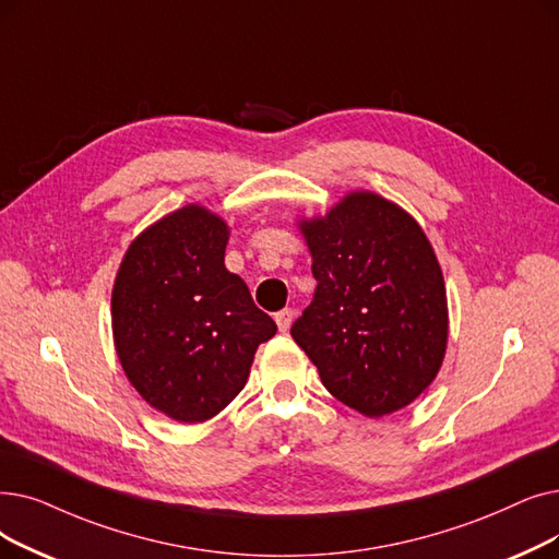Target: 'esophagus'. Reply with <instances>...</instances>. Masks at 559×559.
I'll use <instances>...</instances> for the list:
<instances>
[{
	"label": "esophagus",
	"instance_id": "esophagus-1",
	"mask_svg": "<svg viewBox=\"0 0 559 559\" xmlns=\"http://www.w3.org/2000/svg\"><path fill=\"white\" fill-rule=\"evenodd\" d=\"M276 324H278V329L281 331H287L289 326H293V320H295V310L293 308H283V310H278L276 312Z\"/></svg>",
	"mask_w": 559,
	"mask_h": 559
}]
</instances>
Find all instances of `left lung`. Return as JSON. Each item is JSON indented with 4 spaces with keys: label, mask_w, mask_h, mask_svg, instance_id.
<instances>
[{
    "label": "left lung",
    "mask_w": 559,
    "mask_h": 559,
    "mask_svg": "<svg viewBox=\"0 0 559 559\" xmlns=\"http://www.w3.org/2000/svg\"><path fill=\"white\" fill-rule=\"evenodd\" d=\"M318 281L293 324L326 391L368 418L408 406L448 349L441 264L420 224L374 191H349L324 216L299 219Z\"/></svg>",
    "instance_id": "1"
}]
</instances>
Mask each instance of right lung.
Returning a JSON list of instances; mask_svg holds the SVG:
<instances>
[{"label": "right lung", "instance_id": "add662e5", "mask_svg": "<svg viewBox=\"0 0 559 559\" xmlns=\"http://www.w3.org/2000/svg\"><path fill=\"white\" fill-rule=\"evenodd\" d=\"M228 224L189 203L132 239L111 289L114 345L134 391L171 420L214 418L276 333L224 264Z\"/></svg>", "mask_w": 559, "mask_h": 559}]
</instances>
